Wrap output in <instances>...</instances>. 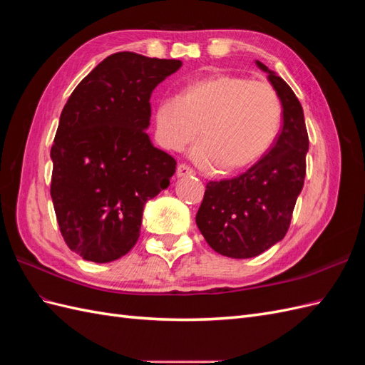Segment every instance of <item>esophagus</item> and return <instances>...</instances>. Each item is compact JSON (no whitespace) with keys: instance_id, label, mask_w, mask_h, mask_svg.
Wrapping results in <instances>:
<instances>
[{"instance_id":"1","label":"esophagus","mask_w":365,"mask_h":365,"mask_svg":"<svg viewBox=\"0 0 365 365\" xmlns=\"http://www.w3.org/2000/svg\"><path fill=\"white\" fill-rule=\"evenodd\" d=\"M190 175H193V169L190 165L180 164L178 168H176V176H178V178H184V176H190Z\"/></svg>"}]
</instances>
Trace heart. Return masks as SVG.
Listing matches in <instances>:
<instances>
[{
    "label": "heart",
    "mask_w": 365,
    "mask_h": 365,
    "mask_svg": "<svg viewBox=\"0 0 365 365\" xmlns=\"http://www.w3.org/2000/svg\"><path fill=\"white\" fill-rule=\"evenodd\" d=\"M283 106L274 88L245 76L212 73L185 82L178 97H164L153 111L155 135L169 150L196 140L202 168L237 172L257 163L280 134Z\"/></svg>",
    "instance_id": "b5f03b06"
}]
</instances>
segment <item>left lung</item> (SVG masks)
<instances>
[{
    "label": "left lung",
    "instance_id": "1",
    "mask_svg": "<svg viewBox=\"0 0 365 365\" xmlns=\"http://www.w3.org/2000/svg\"><path fill=\"white\" fill-rule=\"evenodd\" d=\"M256 63L280 97L282 130L272 148L245 173L210 181L196 213L207 244L233 259L256 257L284 237L306 176L309 137L302 103L277 73Z\"/></svg>",
    "mask_w": 365,
    "mask_h": 365
}]
</instances>
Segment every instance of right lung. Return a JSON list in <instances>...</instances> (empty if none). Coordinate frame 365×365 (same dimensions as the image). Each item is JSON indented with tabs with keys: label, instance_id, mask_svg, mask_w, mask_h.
Returning a JSON list of instances; mask_svg holds the SVG:
<instances>
[{
	"label": "right lung",
	"instance_id": "right-lung-1",
	"mask_svg": "<svg viewBox=\"0 0 365 365\" xmlns=\"http://www.w3.org/2000/svg\"><path fill=\"white\" fill-rule=\"evenodd\" d=\"M181 65L114 53L65 103L50 152V193L65 244L82 259L108 263L128 254L145 204L169 187L176 161L146 129L152 91Z\"/></svg>",
	"mask_w": 365,
	"mask_h": 365
}]
</instances>
